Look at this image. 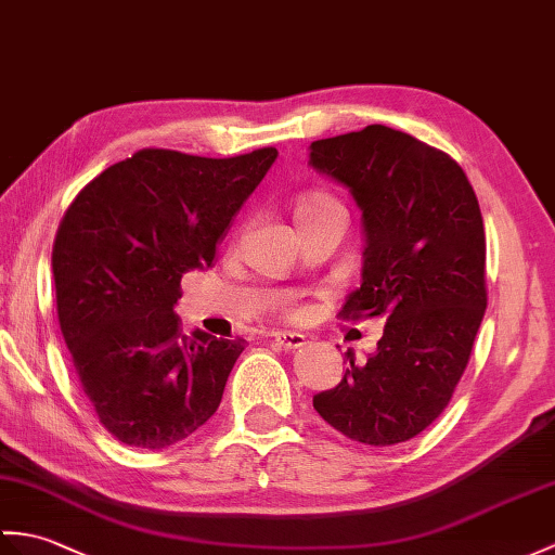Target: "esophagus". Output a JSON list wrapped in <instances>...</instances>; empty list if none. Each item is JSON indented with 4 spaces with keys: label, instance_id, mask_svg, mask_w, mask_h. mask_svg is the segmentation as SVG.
<instances>
[{
    "label": "esophagus",
    "instance_id": "1",
    "mask_svg": "<svg viewBox=\"0 0 555 555\" xmlns=\"http://www.w3.org/2000/svg\"><path fill=\"white\" fill-rule=\"evenodd\" d=\"M274 340L281 347H286V350H298V347H302L307 343V338L302 336V333H298V331H276L274 333Z\"/></svg>",
    "mask_w": 555,
    "mask_h": 555
}]
</instances>
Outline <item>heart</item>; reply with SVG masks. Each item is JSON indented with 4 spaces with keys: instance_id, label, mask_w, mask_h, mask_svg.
Returning a JSON list of instances; mask_svg holds the SVG:
<instances>
[{
    "instance_id": "heart-1",
    "label": "heart",
    "mask_w": 555,
    "mask_h": 555,
    "mask_svg": "<svg viewBox=\"0 0 555 555\" xmlns=\"http://www.w3.org/2000/svg\"><path fill=\"white\" fill-rule=\"evenodd\" d=\"M326 210H343V205L338 203V198H333L326 191H312V193H307V196H302L298 201V205H295V219L319 215Z\"/></svg>"
}]
</instances>
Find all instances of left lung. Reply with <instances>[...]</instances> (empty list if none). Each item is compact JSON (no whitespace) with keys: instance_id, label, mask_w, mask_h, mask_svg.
Instances as JSON below:
<instances>
[{"instance_id":"8db88e82","label":"left lung","mask_w":555,"mask_h":555,"mask_svg":"<svg viewBox=\"0 0 555 555\" xmlns=\"http://www.w3.org/2000/svg\"><path fill=\"white\" fill-rule=\"evenodd\" d=\"M309 165L362 212V286L343 317H385L378 350L314 395L319 416L354 442H406L442 414L482 324L485 224L459 163L385 125L312 141Z\"/></svg>"}]
</instances>
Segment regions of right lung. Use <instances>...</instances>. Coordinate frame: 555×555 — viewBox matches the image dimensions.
<instances>
[{
    "label": "right lung",
    "mask_w": 555,
    "mask_h": 555,
    "mask_svg": "<svg viewBox=\"0 0 555 555\" xmlns=\"http://www.w3.org/2000/svg\"><path fill=\"white\" fill-rule=\"evenodd\" d=\"M279 156L198 158L144 149L70 203L51 269L59 324L103 428L165 449L208 423L246 340L184 336L175 305L186 272L217 260L234 217Z\"/></svg>",
    "instance_id": "1"
}]
</instances>
